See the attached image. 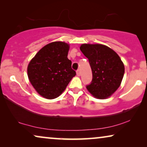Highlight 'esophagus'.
I'll list each match as a JSON object with an SVG mask.
<instances>
[{"label":"esophagus","instance_id":"esophagus-1","mask_svg":"<svg viewBox=\"0 0 147 147\" xmlns=\"http://www.w3.org/2000/svg\"><path fill=\"white\" fill-rule=\"evenodd\" d=\"M76 74H77L78 76H80V75H81V72H80V69L77 70V71H76Z\"/></svg>","mask_w":147,"mask_h":147}]
</instances>
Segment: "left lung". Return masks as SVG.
<instances>
[{
	"label": "left lung",
	"instance_id": "1",
	"mask_svg": "<svg viewBox=\"0 0 147 147\" xmlns=\"http://www.w3.org/2000/svg\"><path fill=\"white\" fill-rule=\"evenodd\" d=\"M80 50L88 59L92 71V83L86 86L88 91L98 99H106L121 84L124 65L119 55L102 44L84 43Z\"/></svg>",
	"mask_w": 147,
	"mask_h": 147
}]
</instances>
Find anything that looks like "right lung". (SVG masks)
<instances>
[{"label":"right lung","instance_id":"1","mask_svg":"<svg viewBox=\"0 0 147 147\" xmlns=\"http://www.w3.org/2000/svg\"><path fill=\"white\" fill-rule=\"evenodd\" d=\"M69 44L54 41L42 47L30 61L27 76L31 85L42 97L54 99L63 93L76 76L68 59Z\"/></svg>","mask_w":147,"mask_h":147}]
</instances>
